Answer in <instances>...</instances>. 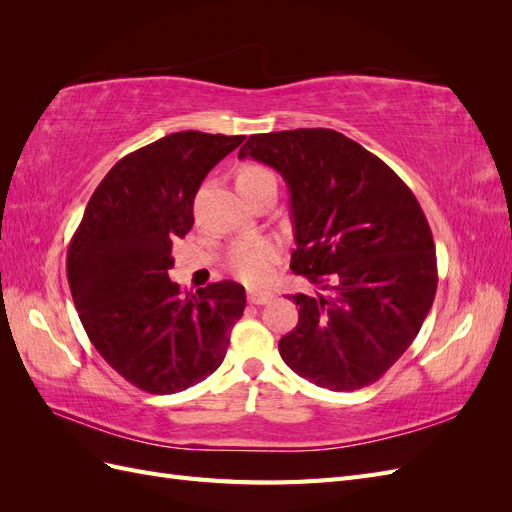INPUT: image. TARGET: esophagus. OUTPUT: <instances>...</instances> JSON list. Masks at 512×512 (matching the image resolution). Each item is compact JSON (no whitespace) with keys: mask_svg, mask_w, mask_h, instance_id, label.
Here are the masks:
<instances>
[{"mask_svg":"<svg viewBox=\"0 0 512 512\" xmlns=\"http://www.w3.org/2000/svg\"><path fill=\"white\" fill-rule=\"evenodd\" d=\"M273 297H275L273 292H265V290H250V292H247V301H250L252 305H265Z\"/></svg>","mask_w":512,"mask_h":512,"instance_id":"34e87169","label":"esophagus"}]
</instances>
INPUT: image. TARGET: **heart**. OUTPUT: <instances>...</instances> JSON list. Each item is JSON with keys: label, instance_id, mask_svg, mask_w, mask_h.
Instances as JSON below:
<instances>
[{"label": "heart", "instance_id": "b5f03b06", "mask_svg": "<svg viewBox=\"0 0 512 512\" xmlns=\"http://www.w3.org/2000/svg\"><path fill=\"white\" fill-rule=\"evenodd\" d=\"M273 177L265 166L245 164L237 175V188H247L262 179ZM280 260V247L265 239H250L232 245L228 252L226 267L245 284H265L273 275V267Z\"/></svg>", "mask_w": 512, "mask_h": 512}]
</instances>
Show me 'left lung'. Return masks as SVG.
I'll use <instances>...</instances> for the list:
<instances>
[{"label": "left lung", "instance_id": "8db88e82", "mask_svg": "<svg viewBox=\"0 0 512 512\" xmlns=\"http://www.w3.org/2000/svg\"><path fill=\"white\" fill-rule=\"evenodd\" d=\"M290 190V269L314 297L292 294L299 322L280 339L284 363L329 391L380 380L423 327L438 288L425 213L395 170L327 128L252 134L239 149Z\"/></svg>", "mask_w": 512, "mask_h": 512}]
</instances>
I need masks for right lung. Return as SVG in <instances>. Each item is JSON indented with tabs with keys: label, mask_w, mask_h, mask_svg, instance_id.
<instances>
[{
	"label": "right lung",
	"mask_w": 512,
	"mask_h": 512,
	"mask_svg": "<svg viewBox=\"0 0 512 512\" xmlns=\"http://www.w3.org/2000/svg\"><path fill=\"white\" fill-rule=\"evenodd\" d=\"M245 136L168 134L121 158L91 194L68 247V284L91 339L121 378L170 395L211 376L243 316L245 288L183 292L168 280L173 241L194 224L209 170Z\"/></svg>",
	"instance_id": "1"
}]
</instances>
